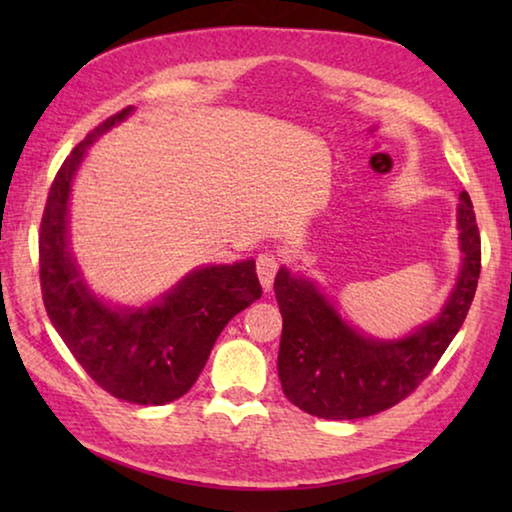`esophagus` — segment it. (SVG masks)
I'll use <instances>...</instances> for the list:
<instances>
[{
    "instance_id": "1",
    "label": "esophagus",
    "mask_w": 512,
    "mask_h": 512,
    "mask_svg": "<svg viewBox=\"0 0 512 512\" xmlns=\"http://www.w3.org/2000/svg\"><path fill=\"white\" fill-rule=\"evenodd\" d=\"M277 268H280V257H277V255L264 253V255L257 257V277H259V282H262V287L266 291L273 287Z\"/></svg>"
}]
</instances>
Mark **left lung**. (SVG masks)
<instances>
[{
    "mask_svg": "<svg viewBox=\"0 0 512 512\" xmlns=\"http://www.w3.org/2000/svg\"><path fill=\"white\" fill-rule=\"evenodd\" d=\"M463 268L436 320L402 341H372L345 325L314 284L289 271L275 275L282 314L277 375L298 409L325 420H357L409 397L449 348L474 300L481 235L467 192L458 203Z\"/></svg>",
    "mask_w": 512,
    "mask_h": 512,
    "instance_id": "1",
    "label": "left lung"
}]
</instances>
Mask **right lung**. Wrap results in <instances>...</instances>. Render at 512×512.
Instances as JSON below:
<instances>
[{"mask_svg":"<svg viewBox=\"0 0 512 512\" xmlns=\"http://www.w3.org/2000/svg\"><path fill=\"white\" fill-rule=\"evenodd\" d=\"M133 106L85 135L60 164L40 223V289L47 316L94 384L131 404H167L196 384L221 329L262 296L255 262L198 268L149 309H110L85 287L67 250L69 185L88 146Z\"/></svg>","mask_w":512,"mask_h":512,"instance_id":"add662e5","label":"right lung"}]
</instances>
